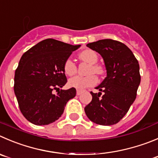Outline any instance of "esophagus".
<instances>
[{
	"label": "esophagus",
	"mask_w": 158,
	"mask_h": 158,
	"mask_svg": "<svg viewBox=\"0 0 158 158\" xmlns=\"http://www.w3.org/2000/svg\"><path fill=\"white\" fill-rule=\"evenodd\" d=\"M81 90H79V89H77V95H80L81 94Z\"/></svg>",
	"instance_id": "34e87169"
}]
</instances>
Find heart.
I'll return each instance as SVG.
<instances>
[{
	"label": "heart",
	"mask_w": 158,
	"mask_h": 158,
	"mask_svg": "<svg viewBox=\"0 0 158 158\" xmlns=\"http://www.w3.org/2000/svg\"><path fill=\"white\" fill-rule=\"evenodd\" d=\"M79 57L85 62L90 64L88 73H96L101 74L102 73L103 70L102 67L95 64L98 61V55L94 51L91 49H85L79 54ZM64 71L67 76H73L77 72L76 64L70 58H67L64 64ZM98 81L95 75L89 74L88 76H76L70 78L68 81L69 86L77 89H84L88 87L93 86Z\"/></svg>",
	"instance_id": "heart-1"
}]
</instances>
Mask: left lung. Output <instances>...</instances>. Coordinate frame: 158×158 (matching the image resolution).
I'll return each instance as SVG.
<instances>
[{
  "label": "left lung",
  "mask_w": 158,
  "mask_h": 158,
  "mask_svg": "<svg viewBox=\"0 0 158 158\" xmlns=\"http://www.w3.org/2000/svg\"><path fill=\"white\" fill-rule=\"evenodd\" d=\"M87 46L102 56L107 76L95 88L100 92H91L92 100L85 106V113L96 124L114 125L124 117L136 99L140 84L139 63L133 52L118 41L101 40Z\"/></svg>",
  "instance_id": "1"
}]
</instances>
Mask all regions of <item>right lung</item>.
<instances>
[{
    "instance_id": "1",
    "label": "right lung",
    "mask_w": 158,
    "mask_h": 158,
    "mask_svg": "<svg viewBox=\"0 0 158 158\" xmlns=\"http://www.w3.org/2000/svg\"><path fill=\"white\" fill-rule=\"evenodd\" d=\"M81 45L67 44L47 39L22 55L15 74L14 91L22 115L37 126L50 124L62 115L76 89L60 88L67 80L64 61ZM53 89L58 90L56 95Z\"/></svg>"
}]
</instances>
